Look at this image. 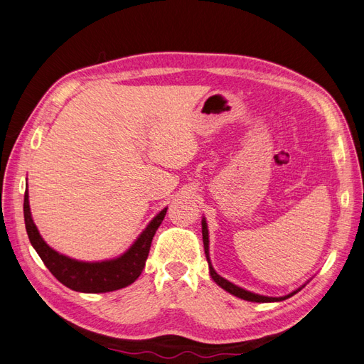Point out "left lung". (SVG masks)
Wrapping results in <instances>:
<instances>
[{"label":"left lung","mask_w":364,"mask_h":364,"mask_svg":"<svg viewBox=\"0 0 364 364\" xmlns=\"http://www.w3.org/2000/svg\"><path fill=\"white\" fill-rule=\"evenodd\" d=\"M201 225H203V242H204V253H205V257H207V262H209V273L212 276V279L215 280V282L220 285L223 289H225L227 293H230L236 297L240 299H244V300H248V302H259V304H264V302H280V300H285L288 297L294 296L297 291H300L302 289V287H300L299 289H296V291L289 293L287 296H282V297H268V296H261V294H255L252 291H247V289L237 287L232 282H228L227 279L221 277L220 274H218L213 267H212V262H210V257H209V230H207V223H205V218H203L201 221Z\"/></svg>","instance_id":"8db88e82"}]
</instances>
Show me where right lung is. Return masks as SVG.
I'll list each match as a JSON object with an SVG mask.
<instances>
[{
	"mask_svg": "<svg viewBox=\"0 0 364 364\" xmlns=\"http://www.w3.org/2000/svg\"><path fill=\"white\" fill-rule=\"evenodd\" d=\"M168 207L154 218L127 252L116 259L102 262L76 261L53 250L39 235L28 205V192L24 195V221L30 244L44 265L60 284L79 293H108L136 282L146 262L152 237L164 220Z\"/></svg>",
	"mask_w": 364,
	"mask_h": 364,
	"instance_id": "right-lung-1",
	"label": "right lung"
}]
</instances>
